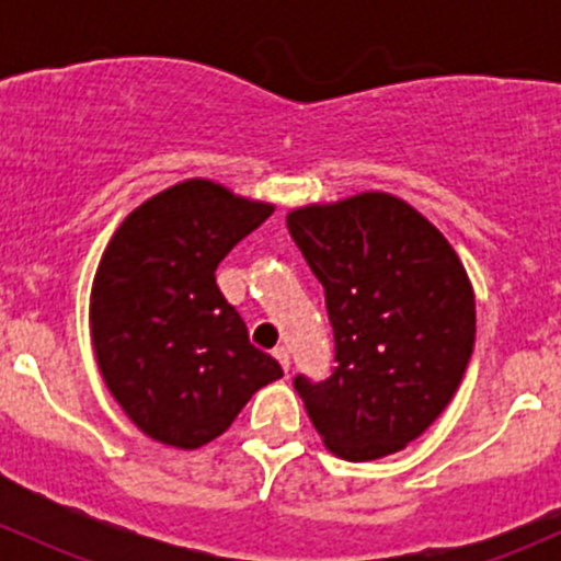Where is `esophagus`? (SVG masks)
Returning a JSON list of instances; mask_svg holds the SVG:
<instances>
[{
	"mask_svg": "<svg viewBox=\"0 0 561 561\" xmlns=\"http://www.w3.org/2000/svg\"><path fill=\"white\" fill-rule=\"evenodd\" d=\"M271 355H274V358L276 360H279V364H282V369H290V353H287V347H282V344H279V347H274V353H271Z\"/></svg>",
	"mask_w": 561,
	"mask_h": 561,
	"instance_id": "esophagus-1",
	"label": "esophagus"
}]
</instances>
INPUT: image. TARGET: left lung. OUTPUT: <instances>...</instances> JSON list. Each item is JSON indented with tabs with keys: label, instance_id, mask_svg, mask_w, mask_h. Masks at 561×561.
<instances>
[{
	"label": "left lung",
	"instance_id": "left-lung-1",
	"mask_svg": "<svg viewBox=\"0 0 561 561\" xmlns=\"http://www.w3.org/2000/svg\"><path fill=\"white\" fill-rule=\"evenodd\" d=\"M325 290L336 366L296 375L331 454L371 461L407 448L450 404L474 347V293L454 247L410 203L364 192L287 214Z\"/></svg>",
	"mask_w": 561,
	"mask_h": 561
}]
</instances>
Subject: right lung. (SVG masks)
Segmentation results:
<instances>
[{
	"mask_svg": "<svg viewBox=\"0 0 561 561\" xmlns=\"http://www.w3.org/2000/svg\"><path fill=\"white\" fill-rule=\"evenodd\" d=\"M274 214L208 179L135 208L92 285V344L113 399L162 445L195 450L228 432L282 366L249 342L217 287V265Z\"/></svg>",
	"mask_w": 561,
	"mask_h": 561,
	"instance_id": "obj_1",
	"label": "right lung"
}]
</instances>
